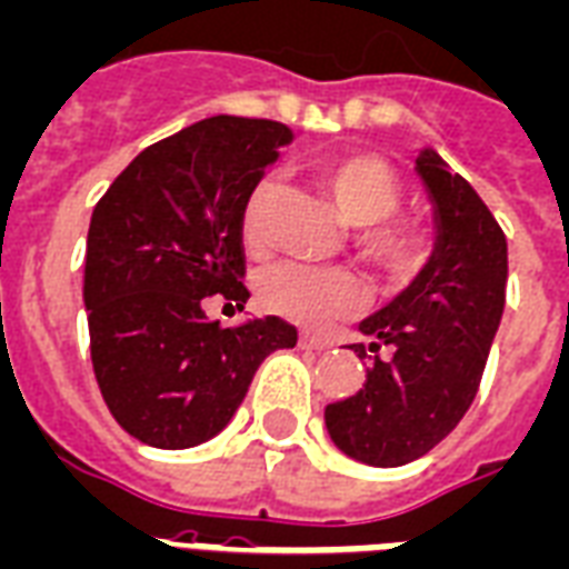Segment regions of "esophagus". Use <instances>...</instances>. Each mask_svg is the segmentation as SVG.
Masks as SVG:
<instances>
[{
    "instance_id": "obj_1",
    "label": "esophagus",
    "mask_w": 569,
    "mask_h": 569,
    "mask_svg": "<svg viewBox=\"0 0 569 569\" xmlns=\"http://www.w3.org/2000/svg\"><path fill=\"white\" fill-rule=\"evenodd\" d=\"M300 348L302 350H327V348H330V345H327V341H323V339H318V336H309V332H302V336H300Z\"/></svg>"
}]
</instances>
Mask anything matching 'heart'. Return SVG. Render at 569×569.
<instances>
[{"instance_id":"heart-1","label":"heart","mask_w":569,"mask_h":569,"mask_svg":"<svg viewBox=\"0 0 569 569\" xmlns=\"http://www.w3.org/2000/svg\"><path fill=\"white\" fill-rule=\"evenodd\" d=\"M315 177L339 207L341 219L360 228L353 242L362 260L387 281L411 279L426 260V237L413 221L390 219L401 203V179L390 161L369 152H350L320 161ZM272 191V179H260L242 203L239 230L249 249L263 246ZM258 297L260 306L279 318L302 327H323L357 306L360 284L345 269L279 263L260 276Z\"/></svg>"}]
</instances>
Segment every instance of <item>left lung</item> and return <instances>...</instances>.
Instances as JSON below:
<instances>
[{
	"mask_svg": "<svg viewBox=\"0 0 569 569\" xmlns=\"http://www.w3.org/2000/svg\"><path fill=\"white\" fill-rule=\"evenodd\" d=\"M417 173L435 209V249L420 276L360 323L375 357L366 383L323 411L332 443L375 468H399L441 443L471 408L507 293V239L473 191L435 149Z\"/></svg>",
	"mask_w": 569,
	"mask_h": 569,
	"instance_id": "1",
	"label": "left lung"
}]
</instances>
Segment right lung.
Returning <instances> with one entry per match:
<instances>
[{"label": "right lung", "instance_id": "add662e5", "mask_svg": "<svg viewBox=\"0 0 569 569\" xmlns=\"http://www.w3.org/2000/svg\"><path fill=\"white\" fill-rule=\"evenodd\" d=\"M293 131L272 119L209 117L147 147L92 209L83 306L92 369L122 429L158 450L216 438L272 350L297 327H221L207 297L249 300L239 216Z\"/></svg>", "mask_w": 569, "mask_h": 569}]
</instances>
